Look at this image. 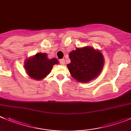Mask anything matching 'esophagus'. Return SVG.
Returning a JSON list of instances; mask_svg holds the SVG:
<instances>
[{
    "label": "esophagus",
    "instance_id": "obj_1",
    "mask_svg": "<svg viewBox=\"0 0 131 131\" xmlns=\"http://www.w3.org/2000/svg\"><path fill=\"white\" fill-rule=\"evenodd\" d=\"M60 63L62 65H65L66 64V62H65V60L64 59H62L60 60Z\"/></svg>",
    "mask_w": 131,
    "mask_h": 131
}]
</instances>
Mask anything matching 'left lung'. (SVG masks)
Instances as JSON below:
<instances>
[{
  "label": "left lung",
  "mask_w": 131,
  "mask_h": 131,
  "mask_svg": "<svg viewBox=\"0 0 131 131\" xmlns=\"http://www.w3.org/2000/svg\"><path fill=\"white\" fill-rule=\"evenodd\" d=\"M70 63L67 65L72 77L79 82L88 83L97 77L103 70L105 60L97 49L86 46L77 48L69 54Z\"/></svg>",
  "instance_id": "1"
}]
</instances>
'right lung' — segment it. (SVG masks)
<instances>
[{
    "label": "right lung",
    "mask_w": 131,
    "mask_h": 131,
    "mask_svg": "<svg viewBox=\"0 0 131 131\" xmlns=\"http://www.w3.org/2000/svg\"><path fill=\"white\" fill-rule=\"evenodd\" d=\"M58 63V60L55 58L49 59L46 53L38 52L25 61L24 68L30 78L36 80H42L51 73L54 65Z\"/></svg>",
    "instance_id": "1"
}]
</instances>
